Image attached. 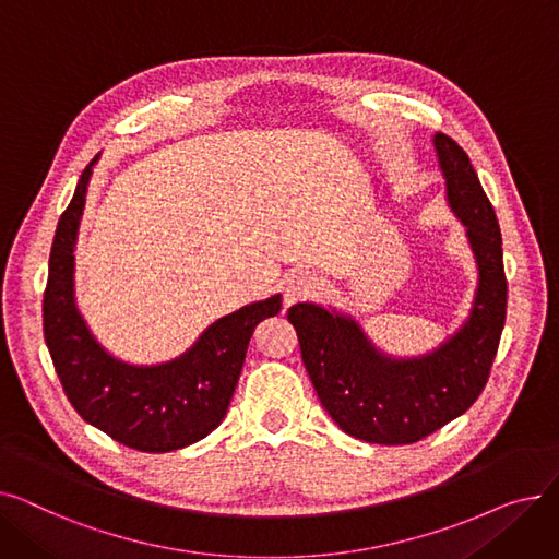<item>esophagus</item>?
<instances>
[{
  "instance_id": "obj_1",
  "label": "esophagus",
  "mask_w": 559,
  "mask_h": 559,
  "mask_svg": "<svg viewBox=\"0 0 559 559\" xmlns=\"http://www.w3.org/2000/svg\"><path fill=\"white\" fill-rule=\"evenodd\" d=\"M319 292V281L310 272H295L285 285V306H292L299 299L314 297Z\"/></svg>"
}]
</instances>
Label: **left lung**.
I'll use <instances>...</instances> for the list:
<instances>
[{"instance_id":"obj_1","label":"left lung","mask_w":559,"mask_h":559,"mask_svg":"<svg viewBox=\"0 0 559 559\" xmlns=\"http://www.w3.org/2000/svg\"><path fill=\"white\" fill-rule=\"evenodd\" d=\"M447 201L478 267L472 310L437 348L415 358L380 350L358 321L310 301L287 310L314 392L333 421L369 444H413L464 415L480 396L506 326L508 281L496 213L462 146L432 138Z\"/></svg>"}]
</instances>
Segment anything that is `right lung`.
Segmentation results:
<instances>
[{"mask_svg":"<svg viewBox=\"0 0 559 559\" xmlns=\"http://www.w3.org/2000/svg\"><path fill=\"white\" fill-rule=\"evenodd\" d=\"M99 156L81 174L58 219L49 253L43 329L66 396L83 421L144 453H169L213 432L226 417L249 340L262 319L281 312V295L219 317L167 362L131 365L99 344L74 299V249L87 183Z\"/></svg>","mask_w":559,"mask_h":559,"instance_id":"obj_1","label":"right lung"}]
</instances>
